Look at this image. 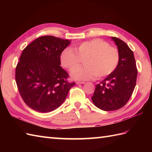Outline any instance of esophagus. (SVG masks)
Masks as SVG:
<instances>
[{
	"instance_id": "1",
	"label": "esophagus",
	"mask_w": 152,
	"mask_h": 152,
	"mask_svg": "<svg viewBox=\"0 0 152 152\" xmlns=\"http://www.w3.org/2000/svg\"><path fill=\"white\" fill-rule=\"evenodd\" d=\"M85 82H76V84H83Z\"/></svg>"
}]
</instances>
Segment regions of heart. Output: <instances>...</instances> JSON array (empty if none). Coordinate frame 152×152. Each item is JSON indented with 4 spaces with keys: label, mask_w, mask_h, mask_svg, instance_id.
I'll return each mask as SVG.
<instances>
[{
    "label": "heart",
    "mask_w": 152,
    "mask_h": 152,
    "mask_svg": "<svg viewBox=\"0 0 152 152\" xmlns=\"http://www.w3.org/2000/svg\"><path fill=\"white\" fill-rule=\"evenodd\" d=\"M85 58L83 67L79 65L81 59ZM119 52L117 48L109 46V44L101 38L82 42L75 44L73 49L66 48L60 54V62L62 66L70 70L73 78L86 80L108 76L114 72L119 63Z\"/></svg>",
    "instance_id": "obj_1"
}]
</instances>
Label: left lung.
Returning <instances> with one entry per match:
<instances>
[{"mask_svg": "<svg viewBox=\"0 0 152 152\" xmlns=\"http://www.w3.org/2000/svg\"><path fill=\"white\" fill-rule=\"evenodd\" d=\"M112 39L119 52V64L114 72L96 85L91 97L93 104L104 111L116 110L127 104L133 94L137 77L133 51L119 38L112 37Z\"/></svg>", "mask_w": 152, "mask_h": 152, "instance_id": "1", "label": "left lung"}]
</instances>
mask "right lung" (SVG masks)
<instances>
[{"instance_id": "1", "label": "right lung", "mask_w": 152, "mask_h": 152, "mask_svg": "<svg viewBox=\"0 0 152 152\" xmlns=\"http://www.w3.org/2000/svg\"><path fill=\"white\" fill-rule=\"evenodd\" d=\"M70 43L53 36L37 38L25 48L15 68L19 94L28 107L49 112L63 104L70 89L69 74L60 66V54Z\"/></svg>"}]
</instances>
